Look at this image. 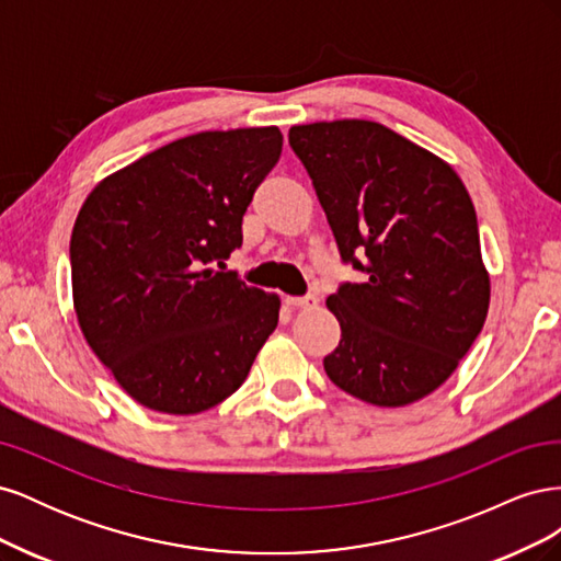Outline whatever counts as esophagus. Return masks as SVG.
Wrapping results in <instances>:
<instances>
[{"mask_svg":"<svg viewBox=\"0 0 561 561\" xmlns=\"http://www.w3.org/2000/svg\"><path fill=\"white\" fill-rule=\"evenodd\" d=\"M283 301H285V307H290V309H313L318 304L316 297H285Z\"/></svg>","mask_w":561,"mask_h":561,"instance_id":"1","label":"esophagus"}]
</instances>
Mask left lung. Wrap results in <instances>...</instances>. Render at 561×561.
Instances as JSON below:
<instances>
[{"mask_svg":"<svg viewBox=\"0 0 561 561\" xmlns=\"http://www.w3.org/2000/svg\"><path fill=\"white\" fill-rule=\"evenodd\" d=\"M328 215L342 262L365 283H342L328 309L342 325L325 371L346 393L402 407L443 386L478 339L489 274L478 215L451 165L375 122L344 118L290 128Z\"/></svg>","mask_w":561,"mask_h":561,"instance_id":"1","label":"left lung"}]
</instances>
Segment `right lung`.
Wrapping results in <instances>:
<instances>
[{
	"instance_id": "right-lung-1",
	"label": "right lung",
	"mask_w": 561,
	"mask_h": 561,
	"mask_svg": "<svg viewBox=\"0 0 561 561\" xmlns=\"http://www.w3.org/2000/svg\"><path fill=\"white\" fill-rule=\"evenodd\" d=\"M276 126L206 130L100 182L72 229L79 328L126 393L198 414L245 381L280 301L225 271L252 194L280 159Z\"/></svg>"
}]
</instances>
